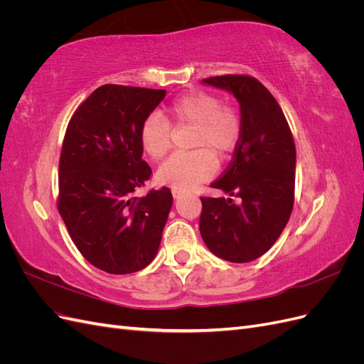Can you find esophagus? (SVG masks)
Wrapping results in <instances>:
<instances>
[{
    "label": "esophagus",
    "mask_w": 364,
    "mask_h": 364,
    "mask_svg": "<svg viewBox=\"0 0 364 364\" xmlns=\"http://www.w3.org/2000/svg\"><path fill=\"white\" fill-rule=\"evenodd\" d=\"M171 193H173L174 199H179V197L183 196V191H182V190H178V188H171Z\"/></svg>",
    "instance_id": "34e87169"
}]
</instances>
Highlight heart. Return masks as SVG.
I'll return each instance as SVG.
<instances>
[{"label": "heart", "instance_id": "1", "mask_svg": "<svg viewBox=\"0 0 364 364\" xmlns=\"http://www.w3.org/2000/svg\"><path fill=\"white\" fill-rule=\"evenodd\" d=\"M170 126H194L190 146L205 147L176 153L159 167L158 181L178 190L194 188L211 178L217 168L212 154L228 155L235 149L241 136V118L237 109L222 105L217 95L203 91L176 98L164 111V118L158 114L146 118L139 130V142L142 151L153 161L162 159L171 147Z\"/></svg>", "mask_w": 364, "mask_h": 364}]
</instances>
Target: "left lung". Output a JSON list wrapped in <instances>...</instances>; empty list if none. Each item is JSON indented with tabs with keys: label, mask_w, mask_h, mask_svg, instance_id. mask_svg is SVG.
Wrapping results in <instances>:
<instances>
[{
	"label": "left lung",
	"mask_w": 364,
	"mask_h": 364,
	"mask_svg": "<svg viewBox=\"0 0 364 364\" xmlns=\"http://www.w3.org/2000/svg\"><path fill=\"white\" fill-rule=\"evenodd\" d=\"M205 85L232 94L241 111V136L229 167L211 183L225 197H200V234L215 257L230 262L259 258L287 225L294 203L296 147L274 97L255 77H209Z\"/></svg>",
	"instance_id": "obj_1"
}]
</instances>
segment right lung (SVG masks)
I'll list each match as a JSON object with an SVG mask.
<instances>
[{
	"instance_id": "obj_1",
	"label": "right lung",
	"mask_w": 364,
	"mask_h": 364,
	"mask_svg": "<svg viewBox=\"0 0 364 364\" xmlns=\"http://www.w3.org/2000/svg\"><path fill=\"white\" fill-rule=\"evenodd\" d=\"M165 90L103 85L77 107L59 161L58 209L92 266L134 273L156 257L173 205L167 186L134 197L150 179L139 130Z\"/></svg>"
}]
</instances>
